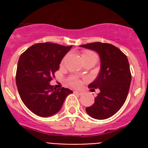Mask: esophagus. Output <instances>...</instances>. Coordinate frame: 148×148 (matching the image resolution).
Wrapping results in <instances>:
<instances>
[{"label":"esophagus","instance_id":"1","mask_svg":"<svg viewBox=\"0 0 148 148\" xmlns=\"http://www.w3.org/2000/svg\"><path fill=\"white\" fill-rule=\"evenodd\" d=\"M74 94L77 95H79V96H81V95H82L84 94L83 91H81V90H75L74 91Z\"/></svg>","mask_w":148,"mask_h":148}]
</instances>
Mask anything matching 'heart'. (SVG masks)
Segmentation results:
<instances>
[{
  "instance_id": "b5f03b06",
  "label": "heart",
  "mask_w": 148,
  "mask_h": 148,
  "mask_svg": "<svg viewBox=\"0 0 148 148\" xmlns=\"http://www.w3.org/2000/svg\"><path fill=\"white\" fill-rule=\"evenodd\" d=\"M93 56H96L95 53H93L91 51H84L82 52V59H86V58H90V57H93ZM69 84L71 85L74 86V87H77L78 88L80 86H81L82 84V81L78 79L76 77H71V78H69Z\"/></svg>"
}]
</instances>
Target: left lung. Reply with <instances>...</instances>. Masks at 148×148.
<instances>
[{
  "label": "left lung",
  "instance_id": "1",
  "mask_svg": "<svg viewBox=\"0 0 148 148\" xmlns=\"http://www.w3.org/2000/svg\"><path fill=\"white\" fill-rule=\"evenodd\" d=\"M81 47L97 51L101 58L98 76L88 85L91 91L99 88L101 92L86 111L95 119H107L121 109L128 95L131 81L128 60L119 48L108 43H90Z\"/></svg>",
  "mask_w": 148,
  "mask_h": 148
}]
</instances>
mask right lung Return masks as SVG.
<instances>
[{
	"instance_id": "1",
	"label": "right lung",
	"mask_w": 148,
	"mask_h": 148,
	"mask_svg": "<svg viewBox=\"0 0 148 148\" xmlns=\"http://www.w3.org/2000/svg\"><path fill=\"white\" fill-rule=\"evenodd\" d=\"M71 47L38 43L20 56L16 72L17 90L23 103L34 114L40 117L55 114L66 97L73 93L68 88H56L50 84L62 58Z\"/></svg>"
}]
</instances>
